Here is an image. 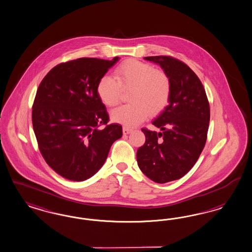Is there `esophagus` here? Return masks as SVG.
Listing matches in <instances>:
<instances>
[{
    "mask_svg": "<svg viewBox=\"0 0 252 252\" xmlns=\"http://www.w3.org/2000/svg\"><path fill=\"white\" fill-rule=\"evenodd\" d=\"M131 131H132V129H131V128H128V127H126V126H124V127H123V133H124V135H127V134H129Z\"/></svg>",
    "mask_w": 252,
    "mask_h": 252,
    "instance_id": "esophagus-1",
    "label": "esophagus"
}]
</instances>
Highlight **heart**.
<instances>
[{"instance_id":"obj_1","label":"heart","mask_w":252,"mask_h":252,"mask_svg":"<svg viewBox=\"0 0 252 252\" xmlns=\"http://www.w3.org/2000/svg\"><path fill=\"white\" fill-rule=\"evenodd\" d=\"M112 76L103 75L96 84V95L108 107L119 102L122 90L131 89L129 104L114 109L112 120L127 126H135L144 121L149 114L162 112L168 102L170 80L163 70L137 60L124 61Z\"/></svg>"}]
</instances>
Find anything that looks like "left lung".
Returning <instances> with one entry per match:
<instances>
[{
  "label": "left lung",
  "mask_w": 252,
  "mask_h": 252,
  "mask_svg": "<svg viewBox=\"0 0 252 252\" xmlns=\"http://www.w3.org/2000/svg\"><path fill=\"white\" fill-rule=\"evenodd\" d=\"M160 65L170 80L168 105L153 121L160 132L142 128L145 143L137 152L140 170L155 183L181 179L205 147L210 118L205 88L185 63L171 57H146Z\"/></svg>",
  "instance_id": "left-lung-1"
}]
</instances>
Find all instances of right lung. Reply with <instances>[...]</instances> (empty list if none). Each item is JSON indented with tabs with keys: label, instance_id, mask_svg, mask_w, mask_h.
Instances as JSON below:
<instances>
[{
	"label": "right lung",
	"instance_id": "1",
	"mask_svg": "<svg viewBox=\"0 0 252 252\" xmlns=\"http://www.w3.org/2000/svg\"><path fill=\"white\" fill-rule=\"evenodd\" d=\"M118 61L81 58L61 63L38 87L32 126L39 150L67 180L83 182L95 175L123 135L121 125L107 124L109 115L95 90L99 78Z\"/></svg>",
	"mask_w": 252,
	"mask_h": 252
}]
</instances>
